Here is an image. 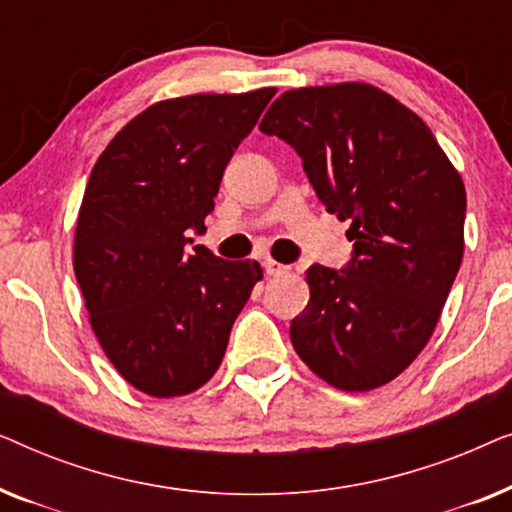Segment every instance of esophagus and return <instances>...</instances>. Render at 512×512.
Wrapping results in <instances>:
<instances>
[{
    "instance_id": "esophagus-1",
    "label": "esophagus",
    "mask_w": 512,
    "mask_h": 512,
    "mask_svg": "<svg viewBox=\"0 0 512 512\" xmlns=\"http://www.w3.org/2000/svg\"><path fill=\"white\" fill-rule=\"evenodd\" d=\"M263 268H265V275H282V272L286 270V265H282V263H277V261H272V258H265L263 261Z\"/></svg>"
}]
</instances>
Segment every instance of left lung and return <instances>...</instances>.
Instances as JSON below:
<instances>
[{
    "label": "left lung",
    "mask_w": 512,
    "mask_h": 512,
    "mask_svg": "<svg viewBox=\"0 0 512 512\" xmlns=\"http://www.w3.org/2000/svg\"><path fill=\"white\" fill-rule=\"evenodd\" d=\"M258 130L293 146L321 205L352 221L347 265L307 270L293 349L333 387H382L429 342L459 272L464 181L422 118L368 83L289 90Z\"/></svg>",
    "instance_id": "8db88e82"
}]
</instances>
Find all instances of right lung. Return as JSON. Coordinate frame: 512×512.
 Here are the masks:
<instances>
[{"instance_id":"right-lung-1","label":"right lung","mask_w":512,"mask_h":512,"mask_svg":"<svg viewBox=\"0 0 512 512\" xmlns=\"http://www.w3.org/2000/svg\"><path fill=\"white\" fill-rule=\"evenodd\" d=\"M275 88L188 95L142 111L90 172L74 272L104 354L132 387L191 394L221 366L230 328L263 277L193 244L223 172Z\"/></svg>"}]
</instances>
